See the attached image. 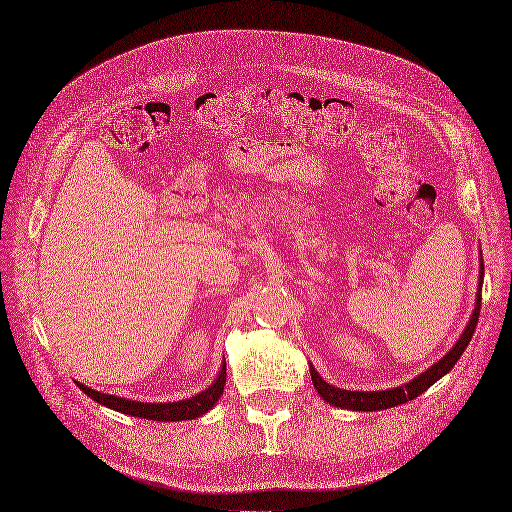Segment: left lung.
Here are the masks:
<instances>
[{"instance_id":"1","label":"left lung","mask_w":512,"mask_h":512,"mask_svg":"<svg viewBox=\"0 0 512 512\" xmlns=\"http://www.w3.org/2000/svg\"><path fill=\"white\" fill-rule=\"evenodd\" d=\"M483 259H481V270H479V287H477V304L475 310H472V316L468 320V325L464 329V333L460 335V339L456 342L441 361L434 363L430 369H426L424 373H420L415 380H411L405 386H396L390 390H375V392H356V390H344V388H335L331 384H327L323 377L316 373V369L310 365V375H312V384L316 388V392L323 396V401H327L333 407L339 409H352V411H380V409H390L396 405H403L407 401L418 399V396L428 390L434 382H439L445 373H449L453 369V365L458 363V358L464 354L472 333L477 329L479 323V312H481V287H483Z\"/></svg>"}]
</instances>
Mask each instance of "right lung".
Wrapping results in <instances>:
<instances>
[{
	"instance_id": "obj_1",
	"label": "right lung",
	"mask_w": 512,
	"mask_h": 512,
	"mask_svg": "<svg viewBox=\"0 0 512 512\" xmlns=\"http://www.w3.org/2000/svg\"><path fill=\"white\" fill-rule=\"evenodd\" d=\"M80 390L88 394L92 401H97L99 405H105L109 409L122 411L126 415H135V418L143 420H154V422H179V420H194L200 418V415L208 413L215 403L219 401V396L223 394L225 386V363L221 365V371L217 375V380L202 390L196 396H189L185 401H175V403H139V401H128L122 399V396L116 394H103L99 390H92L84 384H80Z\"/></svg>"
}]
</instances>
